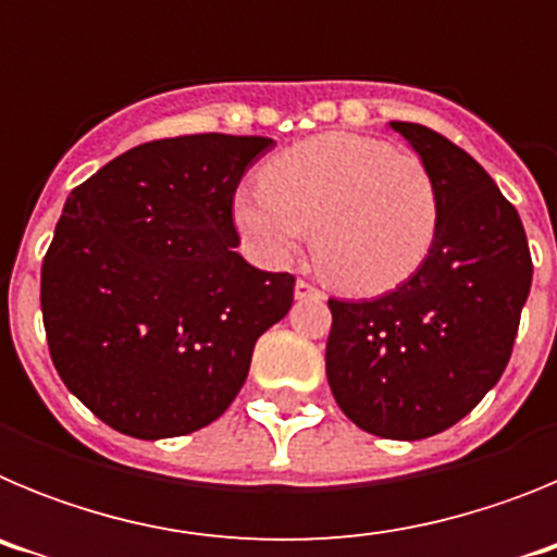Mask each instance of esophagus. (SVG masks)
<instances>
[{"instance_id":"34e87169","label":"esophagus","mask_w":557,"mask_h":557,"mask_svg":"<svg viewBox=\"0 0 557 557\" xmlns=\"http://www.w3.org/2000/svg\"><path fill=\"white\" fill-rule=\"evenodd\" d=\"M309 295H318V287L312 282H307V278H298L295 282V298L301 301V298H309Z\"/></svg>"}]
</instances>
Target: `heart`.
Listing matches in <instances>:
<instances>
[{
	"mask_svg": "<svg viewBox=\"0 0 557 557\" xmlns=\"http://www.w3.org/2000/svg\"><path fill=\"white\" fill-rule=\"evenodd\" d=\"M231 214L256 259L284 264L314 225V259L337 287L385 293L426 259L441 200L416 152L334 131L275 152L262 186L236 191Z\"/></svg>",
	"mask_w": 557,
	"mask_h": 557,
	"instance_id": "1",
	"label": "heart"
}]
</instances>
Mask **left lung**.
<instances>
[{"mask_svg":"<svg viewBox=\"0 0 557 557\" xmlns=\"http://www.w3.org/2000/svg\"><path fill=\"white\" fill-rule=\"evenodd\" d=\"M432 172L437 234L421 268L373 301L329 298L326 376L359 430L421 441L469 416L499 382L533 284L519 211L469 152L391 122Z\"/></svg>","mask_w":557,"mask_h":557,"instance_id":"1","label":"left lung"}]
</instances>
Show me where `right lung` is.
Listing matches in <instances>:
<instances>
[{
  "instance_id": "add662e5",
  "label": "right lung",
  "mask_w": 557,
  "mask_h": 557,
  "mask_svg": "<svg viewBox=\"0 0 557 557\" xmlns=\"http://www.w3.org/2000/svg\"><path fill=\"white\" fill-rule=\"evenodd\" d=\"M275 141L195 133L122 152L72 189L44 256L41 312L63 385L122 435L218 421L295 278L236 253L245 170Z\"/></svg>"
}]
</instances>
